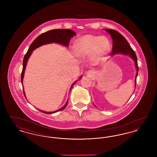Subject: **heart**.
<instances>
[{
    "label": "heart",
    "instance_id": "b5f03b06",
    "mask_svg": "<svg viewBox=\"0 0 157 157\" xmlns=\"http://www.w3.org/2000/svg\"><path fill=\"white\" fill-rule=\"evenodd\" d=\"M74 47L77 55L85 56L92 52L93 59L98 60L108 51L110 43L105 36L87 35L78 39Z\"/></svg>",
    "mask_w": 157,
    "mask_h": 157
}]
</instances>
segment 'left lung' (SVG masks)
Masks as SVG:
<instances>
[{
  "label": "left lung",
  "mask_w": 157,
  "mask_h": 157,
  "mask_svg": "<svg viewBox=\"0 0 157 157\" xmlns=\"http://www.w3.org/2000/svg\"><path fill=\"white\" fill-rule=\"evenodd\" d=\"M105 30L108 32L111 36L112 40V51L111 52V55H115L117 53H122L124 55H129L134 60L136 68V74L135 76V87L136 85V77L138 74V65L137 62V58L134 51L131 48L128 42H127L126 39L117 30L111 29H105Z\"/></svg>",
  "instance_id": "left-lung-1"
}]
</instances>
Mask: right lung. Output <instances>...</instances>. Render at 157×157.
<instances>
[{
  "label": "right lung",
  "mask_w": 157,
  "mask_h": 157,
  "mask_svg": "<svg viewBox=\"0 0 157 157\" xmlns=\"http://www.w3.org/2000/svg\"><path fill=\"white\" fill-rule=\"evenodd\" d=\"M76 35V33L73 30H70V29H53V30H51L43 33L41 35H40L38 37H36L35 40L32 43V44L30 45L28 52L25 54L24 58L23 60V68L22 71V74H21V83L23 84V78L24 76V72H25V69L26 66V63L28 62V60L29 59L30 55L32 54V52L35 50L36 48H37L38 47L42 46V45H45V44H51V43H58L62 45H65L68 46L69 41L71 39V37H73ZM76 81H75L71 86L70 91L72 89V86H74V85L75 84ZM23 90V94L25 95V92L24 90ZM67 102H66L65 105L61 108H60L59 109L54 111V112H45V111H40L42 112H44L45 113L47 114H49V113H55V112H59L63 109H64L67 105Z\"/></svg>",
  "instance_id": "1"
}]
</instances>
